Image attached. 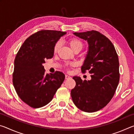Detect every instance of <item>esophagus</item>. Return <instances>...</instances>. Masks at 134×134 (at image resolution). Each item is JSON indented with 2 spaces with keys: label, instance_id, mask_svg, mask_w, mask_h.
Here are the masks:
<instances>
[{
  "label": "esophagus",
  "instance_id": "esophagus-1",
  "mask_svg": "<svg viewBox=\"0 0 134 134\" xmlns=\"http://www.w3.org/2000/svg\"><path fill=\"white\" fill-rule=\"evenodd\" d=\"M70 78H71V77L69 76H68V75H67V74L65 76V79H70Z\"/></svg>",
  "mask_w": 134,
  "mask_h": 134
}]
</instances>
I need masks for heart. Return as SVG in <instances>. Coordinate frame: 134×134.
Segmentation results:
<instances>
[{
    "mask_svg": "<svg viewBox=\"0 0 134 134\" xmlns=\"http://www.w3.org/2000/svg\"><path fill=\"white\" fill-rule=\"evenodd\" d=\"M69 44L73 51H75L76 49H81L83 47V43L81 42L80 40L76 39V38H72V39L70 40L69 41ZM60 45L61 43L60 41H58L55 43L53 48V51L54 53H56L58 51L60 47Z\"/></svg>",
    "mask_w": 134,
    "mask_h": 134,
    "instance_id": "heart-1",
    "label": "heart"
}]
</instances>
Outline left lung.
I'll return each mask as SVG.
<instances>
[{"instance_id":"obj_1","label":"left lung","mask_w":134,"mask_h":134,"mask_svg":"<svg viewBox=\"0 0 134 134\" xmlns=\"http://www.w3.org/2000/svg\"><path fill=\"white\" fill-rule=\"evenodd\" d=\"M74 35L87 41V54L81 70L88 71L91 80L72 77L76 86L71 91L72 101L86 112H94L107 105L114 95L119 81V59L112 42L96 31L74 32Z\"/></svg>"}]
</instances>
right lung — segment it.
I'll return each mask as SVG.
<instances>
[{"label": "right lung", "mask_w": 134, "mask_h": 134, "mask_svg": "<svg viewBox=\"0 0 134 134\" xmlns=\"http://www.w3.org/2000/svg\"><path fill=\"white\" fill-rule=\"evenodd\" d=\"M65 32L41 30L25 41L14 62L13 84L22 101L34 108L44 106L52 100L64 80L62 72L45 74V60L53 57V48Z\"/></svg>", "instance_id": "1"}]
</instances>
